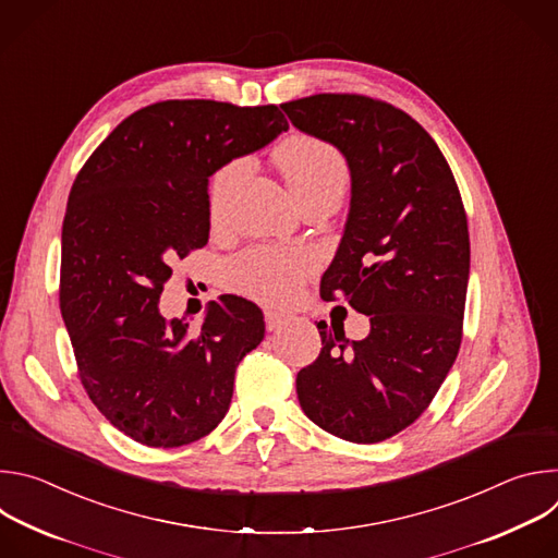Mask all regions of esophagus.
<instances>
[{
  "label": "esophagus",
  "mask_w": 558,
  "mask_h": 558,
  "mask_svg": "<svg viewBox=\"0 0 558 558\" xmlns=\"http://www.w3.org/2000/svg\"><path fill=\"white\" fill-rule=\"evenodd\" d=\"M289 323V315L280 313V311H274V308H267L265 311V325L269 331H278L280 327H284Z\"/></svg>",
  "instance_id": "esophagus-1"
}]
</instances>
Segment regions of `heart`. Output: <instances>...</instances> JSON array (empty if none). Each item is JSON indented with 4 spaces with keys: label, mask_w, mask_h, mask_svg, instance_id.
<instances>
[{
    "label": "heart",
    "mask_w": 558,
    "mask_h": 558,
    "mask_svg": "<svg viewBox=\"0 0 558 558\" xmlns=\"http://www.w3.org/2000/svg\"><path fill=\"white\" fill-rule=\"evenodd\" d=\"M276 158L289 190L300 203L327 190H344L349 183L344 154L325 138L308 134L291 136L278 147ZM247 172V158H233L214 174L209 185L211 222H222L227 201ZM313 265L315 256L306 250L252 247L227 265V284L260 302H284L295 293Z\"/></svg>",
    "instance_id": "1"
}]
</instances>
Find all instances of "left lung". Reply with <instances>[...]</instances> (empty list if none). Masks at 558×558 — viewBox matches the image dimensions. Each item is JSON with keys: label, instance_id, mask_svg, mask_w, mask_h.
<instances>
[{"label": "left lung", "instance_id": "obj_1", "mask_svg": "<svg viewBox=\"0 0 558 558\" xmlns=\"http://www.w3.org/2000/svg\"><path fill=\"white\" fill-rule=\"evenodd\" d=\"M351 168V211L320 280L325 300L371 315L364 340L317 323L323 351L295 377L304 415L355 444L411 426L433 402L463 336L470 238L463 201L433 136L386 101L323 93L280 106Z\"/></svg>", "mask_w": 558, "mask_h": 558}]
</instances>
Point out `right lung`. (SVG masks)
<instances>
[{"label":"right lung","mask_w":558,"mask_h":558,"mask_svg":"<svg viewBox=\"0 0 558 558\" xmlns=\"http://www.w3.org/2000/svg\"><path fill=\"white\" fill-rule=\"evenodd\" d=\"M289 128L278 106L170 99L123 119L78 170L61 229L59 306L78 379L123 435L179 448L227 415L263 311L209 302L201 329L158 313L177 260L207 245L209 177Z\"/></svg>","instance_id":"right-lung-1"}]
</instances>
